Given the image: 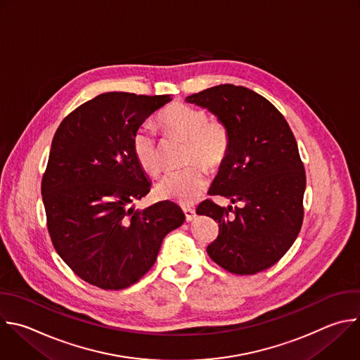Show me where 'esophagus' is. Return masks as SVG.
Segmentation results:
<instances>
[{
    "instance_id": "1",
    "label": "esophagus",
    "mask_w": 360,
    "mask_h": 360,
    "mask_svg": "<svg viewBox=\"0 0 360 360\" xmlns=\"http://www.w3.org/2000/svg\"><path fill=\"white\" fill-rule=\"evenodd\" d=\"M184 213H185L186 221H192V220L196 217V212H195V209H192V207H185V209H184Z\"/></svg>"
}]
</instances>
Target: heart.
<instances>
[{"mask_svg": "<svg viewBox=\"0 0 360 360\" xmlns=\"http://www.w3.org/2000/svg\"><path fill=\"white\" fill-rule=\"evenodd\" d=\"M160 126L167 136L188 139V162L199 159L210 169L217 168L229 150V133L219 118H207L198 107L176 103L160 115ZM133 154L140 167L148 174H158L160 140L150 126H141L133 137ZM209 185L207 172L197 163L167 174L155 188L157 196L188 206L200 198Z\"/></svg>", "mask_w": 360, "mask_h": 360, "instance_id": "obj_1", "label": "heart"}]
</instances>
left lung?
I'll list each match as a JSON object with an SVG mask.
<instances>
[{"instance_id": "8db88e82", "label": "left lung", "mask_w": 360, "mask_h": 360, "mask_svg": "<svg viewBox=\"0 0 360 360\" xmlns=\"http://www.w3.org/2000/svg\"><path fill=\"white\" fill-rule=\"evenodd\" d=\"M185 100L207 108L229 133L210 195L243 203L233 209L207 199L198 206V214L219 221L206 252L229 273L263 271L288 252L302 224L307 181L295 137L284 115L248 87L219 84Z\"/></svg>"}]
</instances>
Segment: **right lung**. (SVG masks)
<instances>
[{"instance_id":"obj_1","label":"right lung","mask_w":360,"mask_h":360,"mask_svg":"<svg viewBox=\"0 0 360 360\" xmlns=\"http://www.w3.org/2000/svg\"><path fill=\"white\" fill-rule=\"evenodd\" d=\"M169 94L110 91L65 117L42 178L48 230L60 259L86 283L123 290L155 263L164 237L185 221L169 200L136 210L151 182L133 137Z\"/></svg>"}]
</instances>
